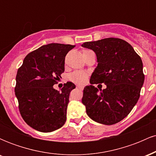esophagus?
Listing matches in <instances>:
<instances>
[{
    "label": "esophagus",
    "mask_w": 156,
    "mask_h": 156,
    "mask_svg": "<svg viewBox=\"0 0 156 156\" xmlns=\"http://www.w3.org/2000/svg\"><path fill=\"white\" fill-rule=\"evenodd\" d=\"M77 87H78V89H83V86H81V85H77Z\"/></svg>",
    "instance_id": "34e87169"
}]
</instances>
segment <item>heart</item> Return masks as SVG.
Returning <instances> with one entry per match:
<instances>
[{
	"instance_id": "obj_1",
	"label": "heart",
	"mask_w": 156,
	"mask_h": 156,
	"mask_svg": "<svg viewBox=\"0 0 156 156\" xmlns=\"http://www.w3.org/2000/svg\"><path fill=\"white\" fill-rule=\"evenodd\" d=\"M92 52V51L88 49H83V54H86V53H90ZM87 78V74L86 73L80 72V71H75L73 73H71L69 76V79L72 81L75 82V83H82L85 81Z\"/></svg>"
}]
</instances>
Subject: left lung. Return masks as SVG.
<instances>
[{
    "label": "left lung",
    "mask_w": 156,
    "mask_h": 156,
    "mask_svg": "<svg viewBox=\"0 0 156 156\" xmlns=\"http://www.w3.org/2000/svg\"><path fill=\"white\" fill-rule=\"evenodd\" d=\"M83 48L95 53L98 67L83 89L82 103L87 115L103 125H114L131 112L140 97L144 80L141 57L130 44L119 38L87 42ZM105 83L99 91L93 84ZM101 85V84H100Z\"/></svg>",
    "instance_id": "left-lung-1"
}]
</instances>
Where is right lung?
Instances as JSON below:
<instances>
[{"label": "right lung", "mask_w": 156, "mask_h": 156, "mask_svg": "<svg viewBox=\"0 0 156 156\" xmlns=\"http://www.w3.org/2000/svg\"><path fill=\"white\" fill-rule=\"evenodd\" d=\"M75 47L42 45L28 53L17 70L15 92L19 111L27 124L38 131L52 132L65 123L69 93L76 86L67 82L61 92L53 86L62 78L66 55Z\"/></svg>", "instance_id": "obj_1"}]
</instances>
